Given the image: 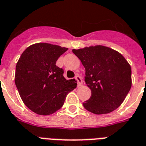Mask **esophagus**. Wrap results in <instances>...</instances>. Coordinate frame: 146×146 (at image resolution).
<instances>
[{"mask_svg":"<svg viewBox=\"0 0 146 146\" xmlns=\"http://www.w3.org/2000/svg\"><path fill=\"white\" fill-rule=\"evenodd\" d=\"M75 79H76V80L78 82V86H82V84H83V80H82V78H81L79 75H76L75 76Z\"/></svg>","mask_w":146,"mask_h":146,"instance_id":"34e87169","label":"esophagus"}]
</instances>
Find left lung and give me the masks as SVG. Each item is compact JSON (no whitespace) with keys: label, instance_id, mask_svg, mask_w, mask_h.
Listing matches in <instances>:
<instances>
[{"label":"left lung","instance_id":"obj_1","mask_svg":"<svg viewBox=\"0 0 146 146\" xmlns=\"http://www.w3.org/2000/svg\"><path fill=\"white\" fill-rule=\"evenodd\" d=\"M73 53L85 68L84 80L92 93L83 103L84 108L96 115L116 110L132 86L128 61L118 51L102 45L73 49Z\"/></svg>","mask_w":146,"mask_h":146}]
</instances>
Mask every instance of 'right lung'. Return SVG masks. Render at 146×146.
I'll return each instance as SVG.
<instances>
[{
	"label": "right lung",
	"instance_id": "1",
	"mask_svg": "<svg viewBox=\"0 0 146 146\" xmlns=\"http://www.w3.org/2000/svg\"><path fill=\"white\" fill-rule=\"evenodd\" d=\"M68 50L47 43L32 44L22 53L16 65L15 84L24 103L38 115L53 114L63 106L66 96L76 88L56 65Z\"/></svg>",
	"mask_w": 146,
	"mask_h": 146
}]
</instances>
